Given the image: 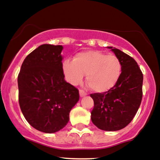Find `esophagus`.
I'll list each match as a JSON object with an SVG mask.
<instances>
[{"label": "esophagus", "mask_w": 160, "mask_h": 160, "mask_svg": "<svg viewBox=\"0 0 160 160\" xmlns=\"http://www.w3.org/2000/svg\"><path fill=\"white\" fill-rule=\"evenodd\" d=\"M79 93H80V96L81 97H84V96H87V93H86L84 90H79Z\"/></svg>", "instance_id": "esophagus-1"}]
</instances>
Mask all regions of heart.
I'll return each mask as SVG.
<instances>
[{"label": "heart", "instance_id": "heart-1", "mask_svg": "<svg viewBox=\"0 0 160 160\" xmlns=\"http://www.w3.org/2000/svg\"><path fill=\"white\" fill-rule=\"evenodd\" d=\"M63 71L67 80L76 85L86 74V81L96 92H106L117 83L122 72V65L114 55H107L97 50L77 53L73 60H65Z\"/></svg>", "mask_w": 160, "mask_h": 160}]
</instances>
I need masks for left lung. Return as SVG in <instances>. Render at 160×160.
Wrapping results in <instances>:
<instances>
[{"label":"left lung","instance_id":"obj_1","mask_svg":"<svg viewBox=\"0 0 160 160\" xmlns=\"http://www.w3.org/2000/svg\"><path fill=\"white\" fill-rule=\"evenodd\" d=\"M122 65L117 83L104 93L90 94L94 102L91 120L99 129L117 131L132 120L142 97L143 75L137 61L128 54L110 47Z\"/></svg>","mask_w":160,"mask_h":160}]
</instances>
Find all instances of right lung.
I'll return each instance as SVG.
<instances>
[{
  "instance_id": "add662e5",
  "label": "right lung",
  "mask_w": 160,
  "mask_h": 160,
  "mask_svg": "<svg viewBox=\"0 0 160 160\" xmlns=\"http://www.w3.org/2000/svg\"><path fill=\"white\" fill-rule=\"evenodd\" d=\"M61 45L43 44L26 57L18 74V100L25 119L38 130L53 133L69 121L79 90L64 80Z\"/></svg>"
}]
</instances>
